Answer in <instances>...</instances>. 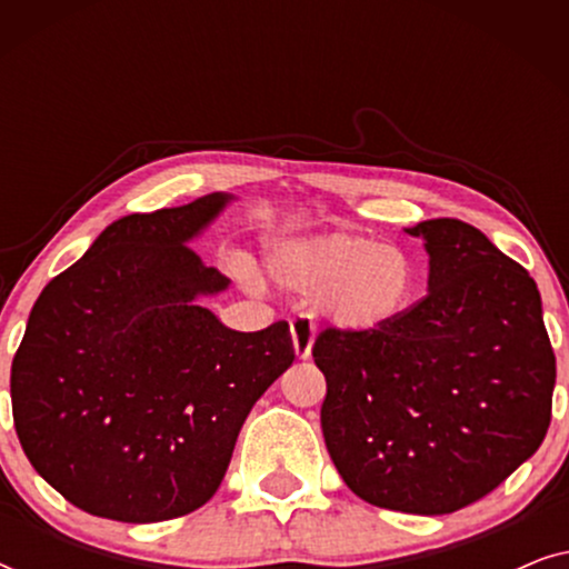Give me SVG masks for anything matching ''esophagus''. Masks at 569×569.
I'll return each mask as SVG.
<instances>
[{"mask_svg": "<svg viewBox=\"0 0 569 569\" xmlns=\"http://www.w3.org/2000/svg\"><path fill=\"white\" fill-rule=\"evenodd\" d=\"M292 345H295V355L300 357V360H308L310 357V349H313V341H316V329L313 323L308 321V318H295L292 326Z\"/></svg>", "mask_w": 569, "mask_h": 569, "instance_id": "obj_1", "label": "esophagus"}]
</instances>
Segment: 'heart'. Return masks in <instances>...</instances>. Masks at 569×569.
Returning a JSON list of instances; mask_svg holds the SVG:
<instances>
[{"label":"heart","instance_id":"b5f03b06","mask_svg":"<svg viewBox=\"0 0 569 569\" xmlns=\"http://www.w3.org/2000/svg\"><path fill=\"white\" fill-rule=\"evenodd\" d=\"M269 271L287 290L313 295L318 316L349 333H370L411 302L417 271L393 243L360 232H323L271 248Z\"/></svg>","mask_w":569,"mask_h":569}]
</instances>
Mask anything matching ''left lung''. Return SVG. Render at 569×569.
<instances>
[{
    "label": "left lung",
    "mask_w": 569,
    "mask_h": 569,
    "mask_svg": "<svg viewBox=\"0 0 569 569\" xmlns=\"http://www.w3.org/2000/svg\"><path fill=\"white\" fill-rule=\"evenodd\" d=\"M430 253L427 295L383 329H323L321 427L365 502L446 516L500 487L551 422L555 349L531 274L461 220L407 230Z\"/></svg>",
    "instance_id": "left-lung-1"
}]
</instances>
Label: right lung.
<instances>
[{"instance_id":"add662e5","label":"right lung","mask_w":569,"mask_h":569,"mask_svg":"<svg viewBox=\"0 0 569 569\" xmlns=\"http://www.w3.org/2000/svg\"><path fill=\"white\" fill-rule=\"evenodd\" d=\"M228 201L121 217L30 310L14 430L33 469L90 516L158 523L209 502L248 411L295 360L287 321L243 333L197 306L230 279L186 243Z\"/></svg>"}]
</instances>
